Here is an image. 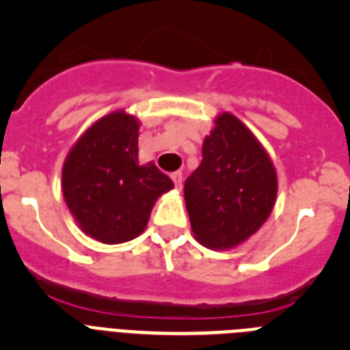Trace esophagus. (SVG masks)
<instances>
[{"mask_svg":"<svg viewBox=\"0 0 350 350\" xmlns=\"http://www.w3.org/2000/svg\"><path fill=\"white\" fill-rule=\"evenodd\" d=\"M172 180L175 184L177 189H182V172H173L172 173Z\"/></svg>","mask_w":350,"mask_h":350,"instance_id":"34e87169","label":"esophagus"}]
</instances>
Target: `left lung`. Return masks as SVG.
Instances as JSON below:
<instances>
[{
	"label": "left lung",
	"mask_w": 350,
	"mask_h": 350,
	"mask_svg": "<svg viewBox=\"0 0 350 350\" xmlns=\"http://www.w3.org/2000/svg\"><path fill=\"white\" fill-rule=\"evenodd\" d=\"M202 154V163L184 184L191 228L202 245L233 249L273 210L277 173L258 138L228 112L215 119Z\"/></svg>",
	"instance_id": "8db88e82"
}]
</instances>
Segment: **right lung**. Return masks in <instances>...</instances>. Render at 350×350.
<instances>
[{
  "mask_svg": "<svg viewBox=\"0 0 350 350\" xmlns=\"http://www.w3.org/2000/svg\"><path fill=\"white\" fill-rule=\"evenodd\" d=\"M137 117L108 113L83 133L63 165V196L82 231L103 243L137 238L157 198L173 187L154 163H138Z\"/></svg>",
  "mask_w": 350,
  "mask_h": 350,
  "instance_id": "obj_1",
  "label": "right lung"
}]
</instances>
